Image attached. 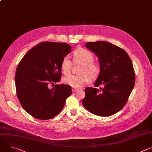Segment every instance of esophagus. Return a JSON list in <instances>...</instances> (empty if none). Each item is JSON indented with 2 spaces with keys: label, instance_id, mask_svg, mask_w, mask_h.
Returning <instances> with one entry per match:
<instances>
[{
  "label": "esophagus",
  "instance_id": "obj_1",
  "mask_svg": "<svg viewBox=\"0 0 152 152\" xmlns=\"http://www.w3.org/2000/svg\"><path fill=\"white\" fill-rule=\"evenodd\" d=\"M79 91L78 89H76V88H73V89H72V92H73V93H76V92H77V91Z\"/></svg>",
  "mask_w": 152,
  "mask_h": 152
}]
</instances>
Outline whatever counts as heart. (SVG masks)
<instances>
[{
    "label": "heart",
    "instance_id": "b5f03b06",
    "mask_svg": "<svg viewBox=\"0 0 152 152\" xmlns=\"http://www.w3.org/2000/svg\"><path fill=\"white\" fill-rule=\"evenodd\" d=\"M73 61L76 64L82 65L80 75H69L63 79V82L74 88H80L90 80L97 79L101 72V66L94 62V56L88 50L78 49L73 53ZM72 62L68 56H65L61 64V72L67 75L70 72Z\"/></svg>",
    "mask_w": 152,
    "mask_h": 152
}]
</instances>
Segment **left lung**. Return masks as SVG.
Returning <instances> with one entry per match:
<instances>
[{"label": "left lung", "mask_w": 152, "mask_h": 152, "mask_svg": "<svg viewBox=\"0 0 152 152\" xmlns=\"http://www.w3.org/2000/svg\"><path fill=\"white\" fill-rule=\"evenodd\" d=\"M85 46L99 58L101 72L94 85L102 87L86 88L82 103L94 115H112L124 107L134 88L135 77L131 59L123 49L109 42H89Z\"/></svg>", "instance_id": "8db88e82"}]
</instances>
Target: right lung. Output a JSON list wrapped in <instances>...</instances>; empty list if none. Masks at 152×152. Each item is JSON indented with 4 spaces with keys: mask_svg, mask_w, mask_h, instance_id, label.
<instances>
[{
    "mask_svg": "<svg viewBox=\"0 0 152 152\" xmlns=\"http://www.w3.org/2000/svg\"><path fill=\"white\" fill-rule=\"evenodd\" d=\"M72 52L66 43L41 42L29 50L18 64L15 76L17 97L23 109L39 120H49L63 109L72 93L71 86L58 82L62 59Z\"/></svg>",
    "mask_w": 152,
    "mask_h": 152,
    "instance_id": "right-lung-1",
    "label": "right lung"
}]
</instances>
